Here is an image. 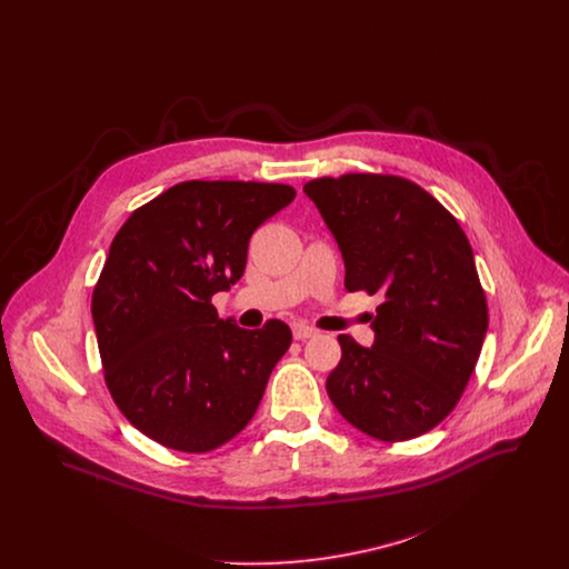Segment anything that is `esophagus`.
Masks as SVG:
<instances>
[{"mask_svg": "<svg viewBox=\"0 0 569 569\" xmlns=\"http://www.w3.org/2000/svg\"><path fill=\"white\" fill-rule=\"evenodd\" d=\"M292 336H295V340H308V338H315L317 331L312 327H308V323H295Z\"/></svg>", "mask_w": 569, "mask_h": 569, "instance_id": "esophagus-1", "label": "esophagus"}]
</instances>
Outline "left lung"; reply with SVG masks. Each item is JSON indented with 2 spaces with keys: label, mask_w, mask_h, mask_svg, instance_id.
Listing matches in <instances>:
<instances>
[{
  "label": "left lung",
  "mask_w": 569,
  "mask_h": 569,
  "mask_svg": "<svg viewBox=\"0 0 569 569\" xmlns=\"http://www.w3.org/2000/svg\"><path fill=\"white\" fill-rule=\"evenodd\" d=\"M303 193L342 252L345 288L382 297L371 347L338 338L329 398L373 439H415L452 412L489 329L470 242L428 191L396 176L321 178Z\"/></svg>",
  "instance_id": "8db88e82"
}]
</instances>
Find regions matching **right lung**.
Instances as JSON below:
<instances>
[{"mask_svg":"<svg viewBox=\"0 0 569 569\" xmlns=\"http://www.w3.org/2000/svg\"><path fill=\"white\" fill-rule=\"evenodd\" d=\"M295 200L261 182H182L114 236L92 297L108 389L152 441L209 452L246 428L292 342L270 319L248 331L211 297L246 272L254 229Z\"/></svg>","mask_w":569,"mask_h":569,"instance_id":"obj_1","label":"right lung"}]
</instances>
